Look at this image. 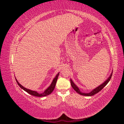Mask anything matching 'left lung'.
<instances>
[{
	"mask_svg": "<svg viewBox=\"0 0 124 124\" xmlns=\"http://www.w3.org/2000/svg\"><path fill=\"white\" fill-rule=\"evenodd\" d=\"M112 73L110 75V77L108 78V79L105 81L104 83H103L102 84H101L100 86H99L98 87H97V88H96L95 89H94L93 90V91L90 92L89 93H82L80 91V89H78V88L77 87V86L75 85V84L73 83V81L71 80V79H70V82H71V86H72V88L76 91L78 93H79V94L81 95H83V96H93L95 94H96V93H99L101 90H102L103 89V88H104L105 87V86L107 85V84L108 83V82L110 81V80H111V77H112Z\"/></svg>",
	"mask_w": 124,
	"mask_h": 124,
	"instance_id": "obj_1",
	"label": "left lung"
}]
</instances>
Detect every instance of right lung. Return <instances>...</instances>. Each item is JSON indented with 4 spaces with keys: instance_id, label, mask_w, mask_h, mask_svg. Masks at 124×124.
<instances>
[{
    "instance_id": "add662e5",
    "label": "right lung",
    "mask_w": 124,
    "mask_h": 124,
    "mask_svg": "<svg viewBox=\"0 0 124 124\" xmlns=\"http://www.w3.org/2000/svg\"><path fill=\"white\" fill-rule=\"evenodd\" d=\"M58 76H59V73L57 75H56V76L53 79V81H52V83H51V85L49 86V87H48L43 93H39L36 91H31V90H30V89L25 88L24 87H23V86L18 83V82L17 81V80L16 79V80L17 83L18 84V85H19L20 87L21 88L23 89V90H24V91H26V92H27L28 93H29V94H31L32 96H36V97H43V96H46L47 95H50V93L53 91V90L54 89L55 87L56 83V82H57Z\"/></svg>"
}]
</instances>
